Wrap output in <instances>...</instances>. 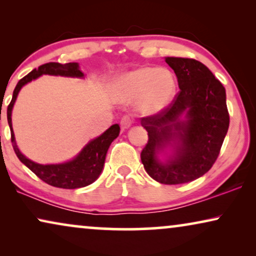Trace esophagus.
I'll return each instance as SVG.
<instances>
[{"mask_svg":"<svg viewBox=\"0 0 256 256\" xmlns=\"http://www.w3.org/2000/svg\"><path fill=\"white\" fill-rule=\"evenodd\" d=\"M120 124H121V127H122V128L127 129V128L130 127V126H132V124H134V120H132V118L130 116H129V115H124V116L121 118Z\"/></svg>","mask_w":256,"mask_h":256,"instance_id":"1","label":"esophagus"}]
</instances>
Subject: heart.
Listing matches in <instances>:
<instances>
[{
	"label": "heart",
	"instance_id": "obj_1",
	"mask_svg": "<svg viewBox=\"0 0 256 256\" xmlns=\"http://www.w3.org/2000/svg\"><path fill=\"white\" fill-rule=\"evenodd\" d=\"M176 79L166 68H138L126 73L118 82V93L124 101L136 100L144 114H155L169 106L176 93Z\"/></svg>",
	"mask_w": 256,
	"mask_h": 256
}]
</instances>
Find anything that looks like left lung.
<instances>
[{
    "mask_svg": "<svg viewBox=\"0 0 256 256\" xmlns=\"http://www.w3.org/2000/svg\"><path fill=\"white\" fill-rule=\"evenodd\" d=\"M176 73L180 92L158 113L142 118L148 143L141 152L143 166L160 184H184L202 177L218 158L230 126L225 87L200 62L166 58ZM182 114L187 120L180 121ZM176 139L178 152L166 164L156 158L157 150Z\"/></svg>",
    "mask_w": 256,
    "mask_h": 256,
    "instance_id": "8db88e82",
    "label": "left lung"
}]
</instances>
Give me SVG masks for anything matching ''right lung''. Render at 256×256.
I'll return each instance as SVG.
<instances>
[{
	"instance_id": "1",
	"label": "right lung",
	"mask_w": 256,
	"mask_h": 256,
	"mask_svg": "<svg viewBox=\"0 0 256 256\" xmlns=\"http://www.w3.org/2000/svg\"><path fill=\"white\" fill-rule=\"evenodd\" d=\"M42 74L84 76L76 62H68V64L48 62V64L40 65L38 68L32 70L29 74H26L24 78L20 80L15 90H14L12 99L10 101L8 110H6L14 152H15L16 156L18 157V160L24 166L29 168L38 178H40L42 180L48 185L62 188H78L87 186V185L92 184L102 171L107 150L110 148V143L118 136L120 127H118V124L110 126V128H108L102 135L90 141L74 160H70L68 163L43 166V164L34 163L29 158H26V156L22 155V152H20L16 146L12 126V110L20 90L26 84L30 82L31 80L38 78Z\"/></svg>"
}]
</instances>
